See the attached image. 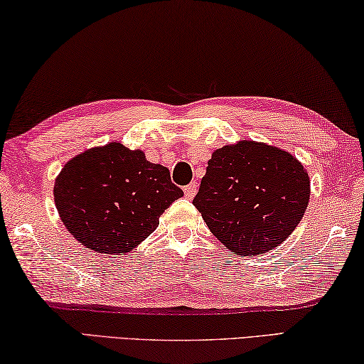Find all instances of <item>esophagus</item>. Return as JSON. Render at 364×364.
<instances>
[{"mask_svg":"<svg viewBox=\"0 0 364 364\" xmlns=\"http://www.w3.org/2000/svg\"><path fill=\"white\" fill-rule=\"evenodd\" d=\"M196 192H198V186H196V182H192V183H188L187 187H183V193H186L188 200H192L196 195Z\"/></svg>","mask_w":364,"mask_h":364,"instance_id":"34e87169","label":"esophagus"}]
</instances>
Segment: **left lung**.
<instances>
[{
	"label": "left lung",
	"mask_w": 364,
	"mask_h": 364,
	"mask_svg": "<svg viewBox=\"0 0 364 364\" xmlns=\"http://www.w3.org/2000/svg\"><path fill=\"white\" fill-rule=\"evenodd\" d=\"M310 200V178L291 153L254 140L218 149L193 205L235 256L269 252L294 232Z\"/></svg>",
	"instance_id": "1"
}]
</instances>
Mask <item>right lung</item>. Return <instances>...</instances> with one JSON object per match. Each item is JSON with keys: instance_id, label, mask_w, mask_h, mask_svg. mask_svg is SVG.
<instances>
[{"instance_id": "1", "label": "right lung", "mask_w": 364, "mask_h": 364, "mask_svg": "<svg viewBox=\"0 0 364 364\" xmlns=\"http://www.w3.org/2000/svg\"><path fill=\"white\" fill-rule=\"evenodd\" d=\"M183 192L169 169L119 142L80 153L63 166L54 201L67 230L89 250L126 254L156 230Z\"/></svg>"}]
</instances>
